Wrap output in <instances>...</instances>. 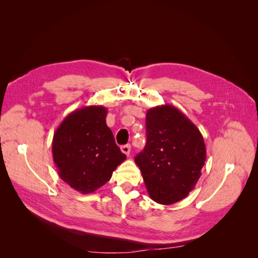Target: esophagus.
<instances>
[{
  "instance_id": "34e87169",
  "label": "esophagus",
  "mask_w": 258,
  "mask_h": 258,
  "mask_svg": "<svg viewBox=\"0 0 258 258\" xmlns=\"http://www.w3.org/2000/svg\"><path fill=\"white\" fill-rule=\"evenodd\" d=\"M120 150H121V152H122L124 155L129 156V155H130V151H131V146H130V144L122 145V146L120 147Z\"/></svg>"
}]
</instances>
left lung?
<instances>
[{"label":"left lung","mask_w":258,"mask_h":258,"mask_svg":"<svg viewBox=\"0 0 258 258\" xmlns=\"http://www.w3.org/2000/svg\"><path fill=\"white\" fill-rule=\"evenodd\" d=\"M146 138L135 161L151 199L169 206L186 198L207 159L201 132L178 108L165 104L147 111Z\"/></svg>","instance_id":"obj_1"}]
</instances>
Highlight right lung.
<instances>
[{"label":"right lung","mask_w":258,"mask_h":258,"mask_svg":"<svg viewBox=\"0 0 258 258\" xmlns=\"http://www.w3.org/2000/svg\"><path fill=\"white\" fill-rule=\"evenodd\" d=\"M107 108L84 106L70 113L53 134L51 152L58 174L81 194H91L126 160L106 126Z\"/></svg>","instance_id":"right-lung-1"}]
</instances>
